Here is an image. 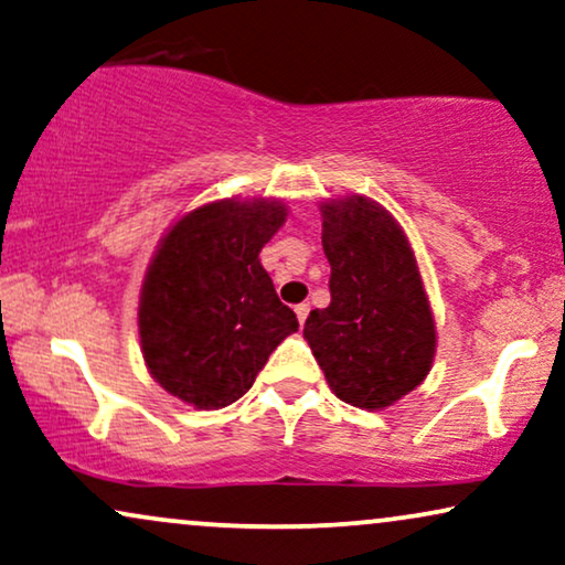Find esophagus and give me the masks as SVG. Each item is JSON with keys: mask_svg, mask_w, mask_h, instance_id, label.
<instances>
[{"mask_svg": "<svg viewBox=\"0 0 565 565\" xmlns=\"http://www.w3.org/2000/svg\"><path fill=\"white\" fill-rule=\"evenodd\" d=\"M295 312H297V320L302 322V326H305L307 315H310V305H305V302H302V305H297V307H295Z\"/></svg>", "mask_w": 565, "mask_h": 565, "instance_id": "esophagus-1", "label": "esophagus"}]
</instances>
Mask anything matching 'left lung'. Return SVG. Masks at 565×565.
Here are the masks:
<instances>
[{
  "label": "left lung",
  "instance_id": "8db88e82",
  "mask_svg": "<svg viewBox=\"0 0 565 565\" xmlns=\"http://www.w3.org/2000/svg\"><path fill=\"white\" fill-rule=\"evenodd\" d=\"M330 305L305 338L335 397L382 411L431 370L436 326L413 247L395 216L366 195L322 201Z\"/></svg>",
  "mask_w": 565,
  "mask_h": 565
}]
</instances>
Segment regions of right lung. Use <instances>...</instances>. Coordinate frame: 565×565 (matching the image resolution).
Returning a JSON list of instances; mask_svg holds the SVG:
<instances>
[{
  "instance_id": "add662e5",
  "label": "right lung",
  "mask_w": 565,
  "mask_h": 565,
  "mask_svg": "<svg viewBox=\"0 0 565 565\" xmlns=\"http://www.w3.org/2000/svg\"><path fill=\"white\" fill-rule=\"evenodd\" d=\"M287 222L276 199H224L172 224L139 297L147 370L178 401L216 411L253 387L297 315L276 297L258 253Z\"/></svg>"
}]
</instances>
